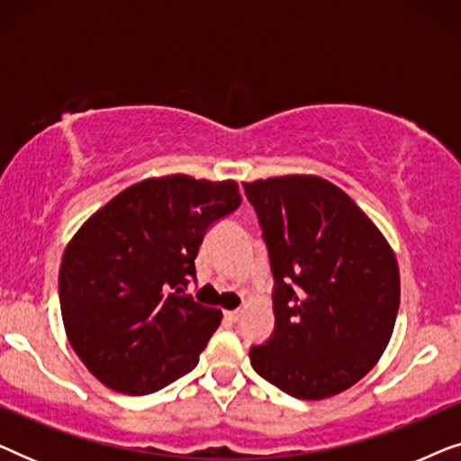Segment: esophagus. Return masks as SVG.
<instances>
[{
	"mask_svg": "<svg viewBox=\"0 0 461 461\" xmlns=\"http://www.w3.org/2000/svg\"><path fill=\"white\" fill-rule=\"evenodd\" d=\"M224 319L229 321V323H237V321L241 319V311H226Z\"/></svg>",
	"mask_w": 461,
	"mask_h": 461,
	"instance_id": "34e87169",
	"label": "esophagus"
}]
</instances>
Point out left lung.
<instances>
[{"label":"left lung","mask_w":461,"mask_h":461,"mask_svg":"<svg viewBox=\"0 0 461 461\" xmlns=\"http://www.w3.org/2000/svg\"><path fill=\"white\" fill-rule=\"evenodd\" d=\"M275 276V331L251 367L304 401L369 374L393 336L399 264L386 237L342 188L319 176L243 182Z\"/></svg>","instance_id":"obj_1"}]
</instances>
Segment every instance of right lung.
Instances as JSON below:
<instances>
[{
	"instance_id": "right-lung-1",
	"label": "right lung",
	"mask_w": 461,
	"mask_h": 461,
	"mask_svg": "<svg viewBox=\"0 0 461 461\" xmlns=\"http://www.w3.org/2000/svg\"><path fill=\"white\" fill-rule=\"evenodd\" d=\"M239 205L235 180L172 174L128 186L75 232L59 275L62 323L104 386L150 394L194 369L222 312L185 287L207 229Z\"/></svg>"
}]
</instances>
